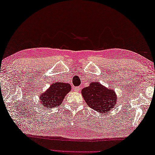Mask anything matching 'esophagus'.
Masks as SVG:
<instances>
[{"instance_id": "esophagus-1", "label": "esophagus", "mask_w": 155, "mask_h": 155, "mask_svg": "<svg viewBox=\"0 0 155 155\" xmlns=\"http://www.w3.org/2000/svg\"><path fill=\"white\" fill-rule=\"evenodd\" d=\"M75 91H77V92H80L81 89H80V87H75Z\"/></svg>"}]
</instances>
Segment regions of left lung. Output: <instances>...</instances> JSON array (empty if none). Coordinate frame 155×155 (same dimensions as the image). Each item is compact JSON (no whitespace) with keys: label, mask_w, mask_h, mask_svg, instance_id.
<instances>
[{"label":"left lung","mask_w":155,"mask_h":155,"mask_svg":"<svg viewBox=\"0 0 155 155\" xmlns=\"http://www.w3.org/2000/svg\"><path fill=\"white\" fill-rule=\"evenodd\" d=\"M82 97L87 105L99 113H105L117 104V95L112 88H107L98 82H91L82 90Z\"/></svg>","instance_id":"1"}]
</instances>
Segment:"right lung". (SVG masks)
I'll use <instances>...</instances> for the list:
<instances>
[{"instance_id": "obj_1", "label": "right lung", "mask_w": 155, "mask_h": 155, "mask_svg": "<svg viewBox=\"0 0 155 155\" xmlns=\"http://www.w3.org/2000/svg\"><path fill=\"white\" fill-rule=\"evenodd\" d=\"M71 89V87L68 84L60 82L53 84L45 92L40 95V105L49 109L60 105Z\"/></svg>"}]
</instances>
